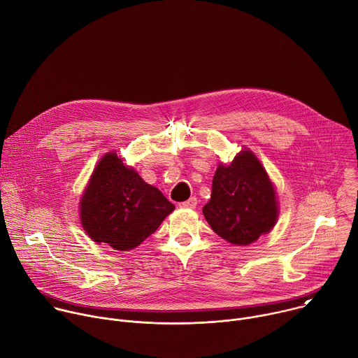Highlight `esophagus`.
<instances>
[{"label": "esophagus", "mask_w": 358, "mask_h": 358, "mask_svg": "<svg viewBox=\"0 0 358 358\" xmlns=\"http://www.w3.org/2000/svg\"><path fill=\"white\" fill-rule=\"evenodd\" d=\"M196 203H198L196 198H195V196H192V198H189L188 201L180 202V207H181V208H195V207H196Z\"/></svg>", "instance_id": "1"}]
</instances>
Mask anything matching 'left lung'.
Instances as JSON below:
<instances>
[{
  "instance_id": "1",
  "label": "left lung",
  "mask_w": 358,
  "mask_h": 358,
  "mask_svg": "<svg viewBox=\"0 0 358 358\" xmlns=\"http://www.w3.org/2000/svg\"><path fill=\"white\" fill-rule=\"evenodd\" d=\"M202 213L213 231L234 245H249L275 227L276 192L252 151L242 150L229 166H218Z\"/></svg>"
}]
</instances>
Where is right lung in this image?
I'll return each mask as SVG.
<instances>
[{
  "label": "right lung",
  "mask_w": 358,
  "mask_h": 358,
  "mask_svg": "<svg viewBox=\"0 0 358 358\" xmlns=\"http://www.w3.org/2000/svg\"><path fill=\"white\" fill-rule=\"evenodd\" d=\"M173 203L126 167L116 152L101 159L80 199V222L97 243L130 250L160 227Z\"/></svg>",
  "instance_id": "right-lung-1"
}]
</instances>
